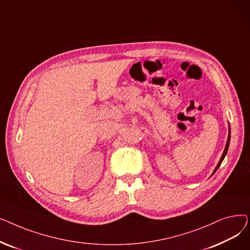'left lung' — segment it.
<instances>
[{"mask_svg":"<svg viewBox=\"0 0 250 250\" xmlns=\"http://www.w3.org/2000/svg\"><path fill=\"white\" fill-rule=\"evenodd\" d=\"M230 137H231V128H230V125H229V133H228V139H227V143H226V146H225V150H224V152H223V154H222V157H221V159H220V161H219V163L217 164V166H216V168H215V170L213 171V173H212V175L217 171V169L220 167V165H221V163L223 162V160H224V158H225V156L227 155V152H228V148H229V144H230Z\"/></svg>","mask_w":250,"mask_h":250,"instance_id":"obj_1","label":"left lung"}]
</instances>
